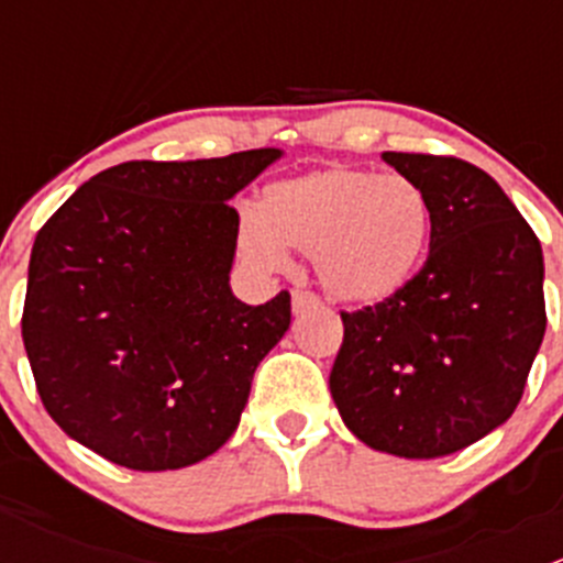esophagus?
I'll return each mask as SVG.
<instances>
[{
    "mask_svg": "<svg viewBox=\"0 0 563 563\" xmlns=\"http://www.w3.org/2000/svg\"><path fill=\"white\" fill-rule=\"evenodd\" d=\"M321 305V299L313 291H294L291 294V308L294 313H305V310H313Z\"/></svg>",
    "mask_w": 563,
    "mask_h": 563,
    "instance_id": "34e87169",
    "label": "esophagus"
}]
</instances>
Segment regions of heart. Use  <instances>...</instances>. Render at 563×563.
<instances>
[{
    "instance_id": "1",
    "label": "heart",
    "mask_w": 563,
    "mask_h": 563,
    "mask_svg": "<svg viewBox=\"0 0 563 563\" xmlns=\"http://www.w3.org/2000/svg\"><path fill=\"white\" fill-rule=\"evenodd\" d=\"M430 242V203L400 174L332 166L266 190L240 220V247L261 269L288 250L310 255L323 291L343 305H382L417 275Z\"/></svg>"
}]
</instances>
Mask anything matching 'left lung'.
Returning <instances> with one entry per match:
<instances>
[{"mask_svg": "<svg viewBox=\"0 0 563 563\" xmlns=\"http://www.w3.org/2000/svg\"><path fill=\"white\" fill-rule=\"evenodd\" d=\"M430 203V253L397 297L343 318L329 389L378 452L444 457L507 422L544 338L542 245L493 176L384 152Z\"/></svg>", "mask_w": 563, "mask_h": 563, "instance_id": "8db88e82", "label": "left lung"}]
</instances>
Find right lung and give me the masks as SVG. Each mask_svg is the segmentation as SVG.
<instances>
[{
    "mask_svg": "<svg viewBox=\"0 0 563 563\" xmlns=\"http://www.w3.org/2000/svg\"><path fill=\"white\" fill-rule=\"evenodd\" d=\"M280 150L130 161L84 181L37 231L21 334L45 411L133 471L185 468L236 430L291 294H231V198Z\"/></svg>",
    "mask_w": 563,
    "mask_h": 563,
    "instance_id": "obj_1",
    "label": "right lung"
}]
</instances>
